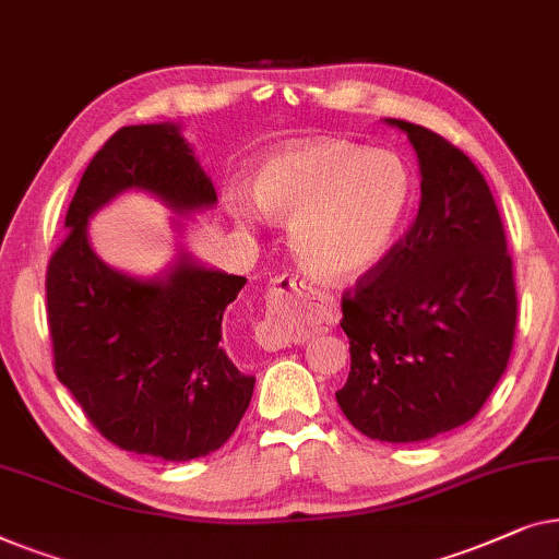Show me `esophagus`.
Instances as JSON below:
<instances>
[{
    "mask_svg": "<svg viewBox=\"0 0 559 559\" xmlns=\"http://www.w3.org/2000/svg\"><path fill=\"white\" fill-rule=\"evenodd\" d=\"M309 283L298 273H281L273 278V286L265 296V321L255 329V342L263 349L276 352L286 349L294 342V324H296V301L306 294Z\"/></svg>",
    "mask_w": 559,
    "mask_h": 559,
    "instance_id": "1",
    "label": "esophagus"
}]
</instances>
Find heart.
Instances as JSON below:
<instances>
[{
  "mask_svg": "<svg viewBox=\"0 0 559 559\" xmlns=\"http://www.w3.org/2000/svg\"><path fill=\"white\" fill-rule=\"evenodd\" d=\"M253 194L265 215L290 223V246L306 271L324 281H355L397 242L413 202V177L392 152L309 139L265 156ZM227 207L242 225L255 219L240 194H230Z\"/></svg>",
  "mask_w": 559,
  "mask_h": 559,
  "instance_id": "obj_1",
  "label": "heart"
}]
</instances>
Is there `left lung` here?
<instances>
[{
	"mask_svg": "<svg viewBox=\"0 0 559 559\" xmlns=\"http://www.w3.org/2000/svg\"><path fill=\"white\" fill-rule=\"evenodd\" d=\"M420 162V207L388 258L342 296L352 367L336 403L359 433L415 443L481 411L514 347L504 223L481 171L426 126L388 119Z\"/></svg>",
	"mask_w": 559,
	"mask_h": 559,
	"instance_id": "left-lung-1",
	"label": "left lung"
}]
</instances>
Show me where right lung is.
Segmentation results:
<instances>
[{
  "instance_id": "right-lung-1",
  "label": "right lung",
  "mask_w": 559,
  "mask_h": 559,
  "mask_svg": "<svg viewBox=\"0 0 559 559\" xmlns=\"http://www.w3.org/2000/svg\"><path fill=\"white\" fill-rule=\"evenodd\" d=\"M131 187L179 212L217 202L175 123L116 131L83 171L68 235L47 263L52 367L93 428L121 451L192 461L235 433L253 397L255 377L242 374L223 344V313L246 278L187 258L164 281L108 269L85 225Z\"/></svg>"
}]
</instances>
